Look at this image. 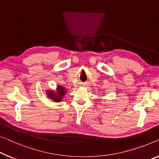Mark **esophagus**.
Here are the masks:
<instances>
[{
    "mask_svg": "<svg viewBox=\"0 0 159 159\" xmlns=\"http://www.w3.org/2000/svg\"><path fill=\"white\" fill-rule=\"evenodd\" d=\"M82 85H83V86H85V84H83V83H82Z\"/></svg>",
    "mask_w": 159,
    "mask_h": 159,
    "instance_id": "34e87169",
    "label": "esophagus"
}]
</instances>
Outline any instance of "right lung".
<instances>
[{
	"label": "right lung",
	"instance_id": "right-lung-1",
	"mask_svg": "<svg viewBox=\"0 0 159 159\" xmlns=\"http://www.w3.org/2000/svg\"><path fill=\"white\" fill-rule=\"evenodd\" d=\"M57 90V93H54L53 92H48V95L50 99L54 100L55 102H59L62 100V95H64L66 93V92H65V88H63L61 86H58Z\"/></svg>",
	"mask_w": 159,
	"mask_h": 159
}]
</instances>
